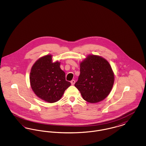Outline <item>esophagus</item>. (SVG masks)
<instances>
[{
	"label": "esophagus",
	"mask_w": 146,
	"mask_h": 146,
	"mask_svg": "<svg viewBox=\"0 0 146 146\" xmlns=\"http://www.w3.org/2000/svg\"><path fill=\"white\" fill-rule=\"evenodd\" d=\"M70 83H71V84H72V85H74V84L76 83V81H75L74 80H72L70 82Z\"/></svg>",
	"instance_id": "34e87169"
}]
</instances>
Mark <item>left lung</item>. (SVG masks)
<instances>
[{"mask_svg": "<svg viewBox=\"0 0 146 146\" xmlns=\"http://www.w3.org/2000/svg\"><path fill=\"white\" fill-rule=\"evenodd\" d=\"M80 75L75 86L84 100L97 103L104 100L111 91L114 76L108 62L96 55H89L80 63Z\"/></svg>", "mask_w": 146, "mask_h": 146, "instance_id": "left-lung-1", "label": "left lung"}]
</instances>
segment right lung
Returning a JSON list of instances; mask_svg holds the SVG:
<instances>
[{"instance_id": "right-lung-1", "label": "right lung", "mask_w": 146, "mask_h": 146, "mask_svg": "<svg viewBox=\"0 0 146 146\" xmlns=\"http://www.w3.org/2000/svg\"><path fill=\"white\" fill-rule=\"evenodd\" d=\"M52 56H45L37 60L30 73L31 86L35 94L49 103L60 100L71 84L66 80L60 63L52 62Z\"/></svg>"}]
</instances>
